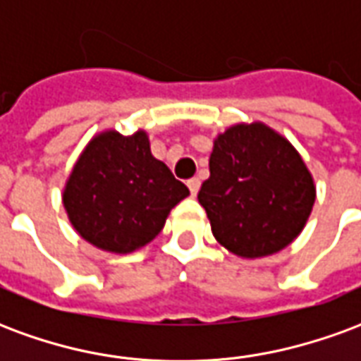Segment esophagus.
<instances>
[{
    "mask_svg": "<svg viewBox=\"0 0 361 361\" xmlns=\"http://www.w3.org/2000/svg\"><path fill=\"white\" fill-rule=\"evenodd\" d=\"M188 188L189 191H191V195H197V193H199V188H201V180H199V178H191V180H188Z\"/></svg>",
    "mask_w": 361,
    "mask_h": 361,
    "instance_id": "34e87169",
    "label": "esophagus"
}]
</instances>
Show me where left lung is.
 Returning a JSON list of instances; mask_svg holds the SVG:
<instances>
[{
	"instance_id": "8db88e82",
	"label": "left lung",
	"mask_w": 361,
	"mask_h": 361,
	"mask_svg": "<svg viewBox=\"0 0 361 361\" xmlns=\"http://www.w3.org/2000/svg\"><path fill=\"white\" fill-rule=\"evenodd\" d=\"M209 170L197 199L230 253L267 257L300 235L315 181L286 137L261 121L235 123L214 139Z\"/></svg>"
}]
</instances>
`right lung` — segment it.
I'll use <instances>...</instances> for the list:
<instances>
[{"label":"right lung","instance_id":"add662e5","mask_svg":"<svg viewBox=\"0 0 361 361\" xmlns=\"http://www.w3.org/2000/svg\"><path fill=\"white\" fill-rule=\"evenodd\" d=\"M189 189L152 157L142 129L94 135L75 162L63 189L69 222L82 240L110 253L150 243Z\"/></svg>","mask_w":361,"mask_h":361}]
</instances>
